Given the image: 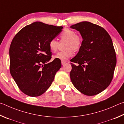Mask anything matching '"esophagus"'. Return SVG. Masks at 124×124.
<instances>
[{
  "instance_id": "esophagus-1",
  "label": "esophagus",
  "mask_w": 124,
  "mask_h": 124,
  "mask_svg": "<svg viewBox=\"0 0 124 124\" xmlns=\"http://www.w3.org/2000/svg\"><path fill=\"white\" fill-rule=\"evenodd\" d=\"M66 63V62H65V61H62V65H65Z\"/></svg>"
}]
</instances>
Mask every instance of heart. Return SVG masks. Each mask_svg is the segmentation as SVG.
Returning a JSON list of instances; mask_svg holds the SVG:
<instances>
[{
  "label": "heart",
  "instance_id": "1",
  "mask_svg": "<svg viewBox=\"0 0 124 124\" xmlns=\"http://www.w3.org/2000/svg\"><path fill=\"white\" fill-rule=\"evenodd\" d=\"M61 41H65L63 51L60 52L54 56V58L62 61L68 60L72 56L73 51H78L81 48L82 41L81 37L76 34V32L71 29H65L61 34ZM59 43L55 39H52L49 42V47L53 53L57 51Z\"/></svg>",
  "mask_w": 124,
  "mask_h": 124
}]
</instances>
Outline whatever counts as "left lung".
<instances>
[{"label":"left lung","mask_w":124,"mask_h":124,"mask_svg":"<svg viewBox=\"0 0 124 124\" xmlns=\"http://www.w3.org/2000/svg\"><path fill=\"white\" fill-rule=\"evenodd\" d=\"M83 39L81 48L71 62L70 78L82 94L93 96L107 88L111 82L116 63L111 38L100 26L84 21L72 25Z\"/></svg>","instance_id":"left-lung-1"}]
</instances>
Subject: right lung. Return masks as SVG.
I'll return each mask as SVG.
<instances>
[{
	"label": "right lung",
	"instance_id": "obj_1",
	"mask_svg": "<svg viewBox=\"0 0 124 124\" xmlns=\"http://www.w3.org/2000/svg\"><path fill=\"white\" fill-rule=\"evenodd\" d=\"M62 28L35 22L13 39L9 49L10 73L19 89L28 96L43 94L62 66L60 60L49 62L52 53L49 42Z\"/></svg>",
	"mask_w": 124,
	"mask_h": 124
}]
</instances>
